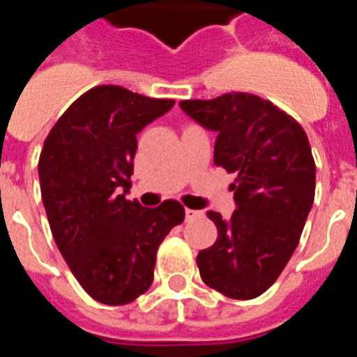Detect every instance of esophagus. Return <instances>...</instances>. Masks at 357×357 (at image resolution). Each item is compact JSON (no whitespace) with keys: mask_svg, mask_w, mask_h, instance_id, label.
Wrapping results in <instances>:
<instances>
[{"mask_svg":"<svg viewBox=\"0 0 357 357\" xmlns=\"http://www.w3.org/2000/svg\"><path fill=\"white\" fill-rule=\"evenodd\" d=\"M202 211H195V209H188L185 207V220H195V218H200Z\"/></svg>","mask_w":357,"mask_h":357,"instance_id":"esophagus-1","label":"esophagus"}]
</instances>
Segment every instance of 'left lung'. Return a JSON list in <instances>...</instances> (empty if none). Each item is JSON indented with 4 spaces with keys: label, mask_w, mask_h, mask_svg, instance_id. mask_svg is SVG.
I'll list each match as a JSON object with an SVG mask.
<instances>
[{
    "label": "left lung",
    "mask_w": 357,
    "mask_h": 357,
    "mask_svg": "<svg viewBox=\"0 0 357 357\" xmlns=\"http://www.w3.org/2000/svg\"><path fill=\"white\" fill-rule=\"evenodd\" d=\"M181 107L218 132L214 164L236 175L232 218L207 211L218 238L198 252L200 277L229 298L250 301L279 279L313 206L317 166L307 135L284 110L250 93L182 100Z\"/></svg>",
    "instance_id": "1"
}]
</instances>
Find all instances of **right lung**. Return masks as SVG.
<instances>
[{
    "mask_svg": "<svg viewBox=\"0 0 357 357\" xmlns=\"http://www.w3.org/2000/svg\"><path fill=\"white\" fill-rule=\"evenodd\" d=\"M175 100L98 85L53 125L39 157L43 204L73 275L105 305L134 302L151 286L159 245L184 222V207L127 200L137 132Z\"/></svg>",
    "mask_w": 357,
    "mask_h": 357,
    "instance_id": "1",
    "label": "right lung"
}]
</instances>
